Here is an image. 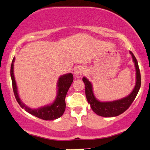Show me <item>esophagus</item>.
Wrapping results in <instances>:
<instances>
[{"instance_id": "1", "label": "esophagus", "mask_w": 150, "mask_h": 150, "mask_svg": "<svg viewBox=\"0 0 150 150\" xmlns=\"http://www.w3.org/2000/svg\"><path fill=\"white\" fill-rule=\"evenodd\" d=\"M84 73V70L83 69H81V68H78V69H77L76 71H75L74 75H75V77H80L81 75H83Z\"/></svg>"}]
</instances>
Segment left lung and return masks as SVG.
Returning <instances> with one entry per match:
<instances>
[{"instance_id": "8db88e82", "label": "left lung", "mask_w": 150, "mask_h": 150, "mask_svg": "<svg viewBox=\"0 0 150 150\" xmlns=\"http://www.w3.org/2000/svg\"><path fill=\"white\" fill-rule=\"evenodd\" d=\"M129 53L133 59L134 66L136 68V81L133 91L127 97L120 100H114V101L100 102L95 97L91 82L86 77H84L82 78V80L85 84V93H86L87 101L88 104H90L93 111L97 115L103 117H114L120 115L130 107L137 96L141 84V73H140L137 59L132 52L129 51Z\"/></svg>"}]
</instances>
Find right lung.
Here are the masks:
<instances>
[{
	"mask_svg": "<svg viewBox=\"0 0 150 150\" xmlns=\"http://www.w3.org/2000/svg\"><path fill=\"white\" fill-rule=\"evenodd\" d=\"M15 57L13 58L12 64H11L10 75L12 78V87L14 93L16 98V101L19 104L21 107L25 110L30 114L35 115L39 118L43 119L45 120H53L57 119L63 115L66 109L65 98L67 94L68 91L71 86L73 81V75L72 73H67L59 77L57 81V95L56 99L51 105L41 107L38 109H31L28 106L24 105L21 100L18 96V90L16 81H15L14 75V62Z\"/></svg>",
	"mask_w": 150,
	"mask_h": 150,
	"instance_id": "obj_1",
	"label": "right lung"
}]
</instances>
